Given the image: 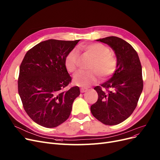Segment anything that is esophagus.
Masks as SVG:
<instances>
[{
    "label": "esophagus",
    "mask_w": 160,
    "mask_h": 160,
    "mask_svg": "<svg viewBox=\"0 0 160 160\" xmlns=\"http://www.w3.org/2000/svg\"><path fill=\"white\" fill-rule=\"evenodd\" d=\"M87 90H88V89H87V88H82L81 89H80L81 93H84V92H87Z\"/></svg>",
    "instance_id": "34e87169"
}]
</instances>
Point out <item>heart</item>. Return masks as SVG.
I'll return each instance as SVG.
<instances>
[{
	"instance_id": "obj_1",
	"label": "heart",
	"mask_w": 160,
	"mask_h": 160,
	"mask_svg": "<svg viewBox=\"0 0 160 160\" xmlns=\"http://www.w3.org/2000/svg\"><path fill=\"white\" fill-rule=\"evenodd\" d=\"M88 53L94 60L90 67L94 70L90 72H80L74 75V83L82 87L89 86L95 84L99 80V73L103 78L113 74L117 68V60L115 57L110 53L108 47L101 43H94L80 45L78 48ZM78 52L74 49L68 53L65 58L64 64L69 72H74L78 68Z\"/></svg>"
}]
</instances>
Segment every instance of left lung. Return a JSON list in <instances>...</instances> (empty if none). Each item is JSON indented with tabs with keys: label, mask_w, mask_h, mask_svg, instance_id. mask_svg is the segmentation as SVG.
<instances>
[{
	"label": "left lung",
	"mask_w": 160,
	"mask_h": 160,
	"mask_svg": "<svg viewBox=\"0 0 160 160\" xmlns=\"http://www.w3.org/2000/svg\"><path fill=\"white\" fill-rule=\"evenodd\" d=\"M96 41L108 45L113 50L117 68L108 81L94 88L98 99L90 110L100 122L115 125L125 121L137 107L143 90L142 66L137 51L125 40L110 36Z\"/></svg>",
	"instance_id": "left-lung-1"
}]
</instances>
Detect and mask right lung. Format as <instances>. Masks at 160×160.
Listing matches in <instances>:
<instances>
[{
	"instance_id": "right-lung-1",
	"label": "right lung",
	"mask_w": 160,
	"mask_h": 160,
	"mask_svg": "<svg viewBox=\"0 0 160 160\" xmlns=\"http://www.w3.org/2000/svg\"><path fill=\"white\" fill-rule=\"evenodd\" d=\"M80 40L48 39L29 49L20 67L18 93L27 114L38 125L54 128L67 120L79 87L71 82L64 61Z\"/></svg>"
}]
</instances>
